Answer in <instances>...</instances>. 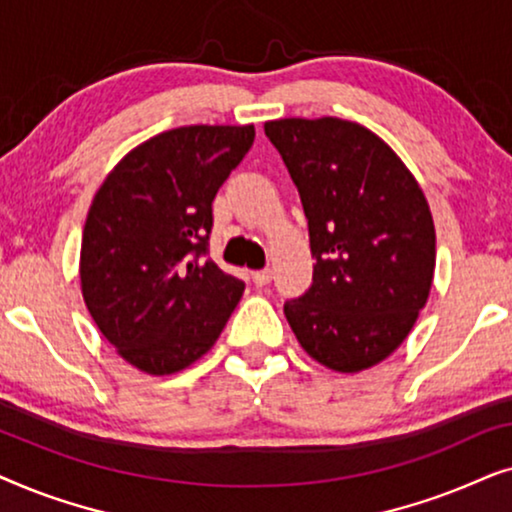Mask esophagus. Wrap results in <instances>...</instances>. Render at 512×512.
Instances as JSON below:
<instances>
[{"mask_svg": "<svg viewBox=\"0 0 512 512\" xmlns=\"http://www.w3.org/2000/svg\"><path fill=\"white\" fill-rule=\"evenodd\" d=\"M251 279H254V284L256 286H268L270 284V279H272V270H256V272H251Z\"/></svg>", "mask_w": 512, "mask_h": 512, "instance_id": "esophagus-1", "label": "esophagus"}]
</instances>
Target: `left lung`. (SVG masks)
<instances>
[{
  "instance_id": "8db88e82",
  "label": "left lung",
  "mask_w": 512,
  "mask_h": 512,
  "mask_svg": "<svg viewBox=\"0 0 512 512\" xmlns=\"http://www.w3.org/2000/svg\"><path fill=\"white\" fill-rule=\"evenodd\" d=\"M265 135L303 202L312 286L286 300L300 347L359 373L394 354L429 300L436 228L422 188L375 132L342 118H279Z\"/></svg>"
}]
</instances>
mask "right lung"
<instances>
[{
  "instance_id": "obj_1",
  "label": "right lung",
  "mask_w": 512,
  "mask_h": 512,
  "mask_svg": "<svg viewBox=\"0 0 512 512\" xmlns=\"http://www.w3.org/2000/svg\"><path fill=\"white\" fill-rule=\"evenodd\" d=\"M254 125H184L125 153L81 240V293L104 338L146 375L205 356L244 282L207 256L212 202L254 144Z\"/></svg>"
}]
</instances>
